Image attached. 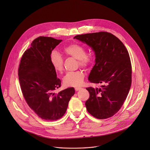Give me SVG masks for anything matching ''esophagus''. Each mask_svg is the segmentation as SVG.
<instances>
[{
  "instance_id": "34e87169",
  "label": "esophagus",
  "mask_w": 150,
  "mask_h": 150,
  "mask_svg": "<svg viewBox=\"0 0 150 150\" xmlns=\"http://www.w3.org/2000/svg\"><path fill=\"white\" fill-rule=\"evenodd\" d=\"M81 87H76L75 88V90L77 91H79V90H81Z\"/></svg>"
}]
</instances>
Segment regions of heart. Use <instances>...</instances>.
Returning a JSON list of instances; mask_svg holds the SVG:
<instances>
[{
	"mask_svg": "<svg viewBox=\"0 0 150 150\" xmlns=\"http://www.w3.org/2000/svg\"><path fill=\"white\" fill-rule=\"evenodd\" d=\"M63 52L68 56L78 59L81 67L86 68L91 62V58L87 56L86 50L82 46L77 44H71L63 49ZM50 60L54 69L58 73L63 71V59L56 51H53L50 53ZM84 78V74L82 71L68 72L64 76L63 81L67 86L77 87L80 85Z\"/></svg>",
	"mask_w": 150,
	"mask_h": 150,
	"instance_id": "b5f03b06",
	"label": "heart"
}]
</instances>
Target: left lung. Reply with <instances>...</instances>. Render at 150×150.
Returning a JSON list of instances; mask_svg holds the SVG:
<instances>
[{
	"label": "left lung",
	"mask_w": 150,
	"mask_h": 150,
	"mask_svg": "<svg viewBox=\"0 0 150 150\" xmlns=\"http://www.w3.org/2000/svg\"><path fill=\"white\" fill-rule=\"evenodd\" d=\"M74 38L94 52L95 65L88 80L102 84L99 88H86L90 93L85 102L87 111L100 119L112 117L121 108L131 88L132 67L129 53L118 38L108 32L77 35Z\"/></svg>",
	"instance_id": "8db88e82"
}]
</instances>
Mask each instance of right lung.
Here are the masks:
<instances>
[{
  "label": "right lung",
  "mask_w": 150,
  "mask_h": 150,
  "mask_svg": "<svg viewBox=\"0 0 150 150\" xmlns=\"http://www.w3.org/2000/svg\"><path fill=\"white\" fill-rule=\"evenodd\" d=\"M62 40L39 37L21 58L18 76L21 91L30 108L42 119L56 120L65 113L75 89L55 93L61 85L50 60L53 49Z\"/></svg>",
  "instance_id": "1"
}]
</instances>
